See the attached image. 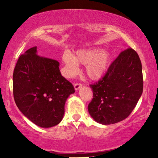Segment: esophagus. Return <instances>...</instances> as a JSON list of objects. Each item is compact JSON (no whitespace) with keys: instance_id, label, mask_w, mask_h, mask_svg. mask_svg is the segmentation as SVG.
I'll return each mask as SVG.
<instances>
[{"instance_id":"obj_1","label":"esophagus","mask_w":158,"mask_h":158,"mask_svg":"<svg viewBox=\"0 0 158 158\" xmlns=\"http://www.w3.org/2000/svg\"><path fill=\"white\" fill-rule=\"evenodd\" d=\"M81 87H82V84H81V83H75V84H74V88H75V90H79Z\"/></svg>"}]
</instances>
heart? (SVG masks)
I'll return each mask as SVG.
<instances>
[{
  "mask_svg": "<svg viewBox=\"0 0 158 158\" xmlns=\"http://www.w3.org/2000/svg\"><path fill=\"white\" fill-rule=\"evenodd\" d=\"M64 64V75L71 77L78 71V64H85V75L91 80H99L104 76L111 63V55L107 50L80 49L74 55L64 53L62 56Z\"/></svg>",
  "mask_w": 158,
  "mask_h": 158,
  "instance_id": "obj_1",
  "label": "heart"
}]
</instances>
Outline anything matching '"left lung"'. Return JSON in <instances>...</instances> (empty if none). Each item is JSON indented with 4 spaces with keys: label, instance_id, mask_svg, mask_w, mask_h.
<instances>
[{
    "label": "left lung",
    "instance_id": "obj_1",
    "mask_svg": "<svg viewBox=\"0 0 158 158\" xmlns=\"http://www.w3.org/2000/svg\"><path fill=\"white\" fill-rule=\"evenodd\" d=\"M90 86L94 98L88 110L96 122L109 125L125 119L143 91L139 55L131 48L122 52L102 79Z\"/></svg>",
    "mask_w": 158,
    "mask_h": 158
}]
</instances>
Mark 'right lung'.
<instances>
[{"label":"right lung","mask_w":158,"mask_h":158,"mask_svg":"<svg viewBox=\"0 0 158 158\" xmlns=\"http://www.w3.org/2000/svg\"><path fill=\"white\" fill-rule=\"evenodd\" d=\"M59 68L57 60L39 56L34 47L19 57L14 70L13 91L17 107L42 128L61 122L67 99L75 93Z\"/></svg>","instance_id":"add662e5"}]
</instances>
